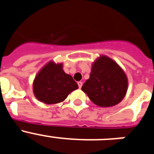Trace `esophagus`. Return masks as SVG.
<instances>
[{"label":"esophagus","instance_id":"34e87169","mask_svg":"<svg viewBox=\"0 0 154 154\" xmlns=\"http://www.w3.org/2000/svg\"><path fill=\"white\" fill-rule=\"evenodd\" d=\"M78 85H79V88L81 89L82 86V82H78Z\"/></svg>","mask_w":154,"mask_h":154}]
</instances>
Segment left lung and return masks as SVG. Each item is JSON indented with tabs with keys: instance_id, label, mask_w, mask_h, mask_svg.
Segmentation results:
<instances>
[{
	"instance_id": "1",
	"label": "left lung",
	"mask_w": 154,
	"mask_h": 154,
	"mask_svg": "<svg viewBox=\"0 0 154 154\" xmlns=\"http://www.w3.org/2000/svg\"><path fill=\"white\" fill-rule=\"evenodd\" d=\"M127 79L120 67L111 58L101 56L94 62L88 80L82 87L91 101L103 107L112 106L124 98Z\"/></svg>"
}]
</instances>
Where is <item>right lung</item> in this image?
<instances>
[{
  "instance_id": "1",
  "label": "right lung",
  "mask_w": 154,
  "mask_h": 154,
  "mask_svg": "<svg viewBox=\"0 0 154 154\" xmlns=\"http://www.w3.org/2000/svg\"><path fill=\"white\" fill-rule=\"evenodd\" d=\"M79 88L72 77L65 73L62 64L50 62L38 72L34 81L35 96L46 104H55L65 100L71 92Z\"/></svg>"
}]
</instances>
